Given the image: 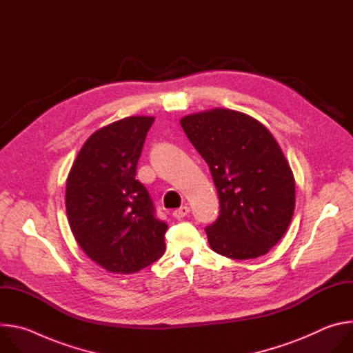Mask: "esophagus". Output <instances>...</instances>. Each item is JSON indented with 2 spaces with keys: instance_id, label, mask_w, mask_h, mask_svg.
I'll use <instances>...</instances> for the list:
<instances>
[{
  "instance_id": "34e87169",
  "label": "esophagus",
  "mask_w": 353,
  "mask_h": 353,
  "mask_svg": "<svg viewBox=\"0 0 353 353\" xmlns=\"http://www.w3.org/2000/svg\"><path fill=\"white\" fill-rule=\"evenodd\" d=\"M190 214V208L187 207V205H184V207H181V208H179V210H176L174 212H173V216L176 218V219H183L184 216H187Z\"/></svg>"
}]
</instances>
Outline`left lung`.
<instances>
[{"label": "left lung", "instance_id": "8db88e82", "mask_svg": "<svg viewBox=\"0 0 353 353\" xmlns=\"http://www.w3.org/2000/svg\"><path fill=\"white\" fill-rule=\"evenodd\" d=\"M180 124L219 195V216L205 228L211 248L233 260L267 254L288 230L296 201L276 139L259 120L229 109L194 113Z\"/></svg>", "mask_w": 353, "mask_h": 353}]
</instances>
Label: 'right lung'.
<instances>
[{
	"label": "right lung",
	"mask_w": 353,
	"mask_h": 353,
	"mask_svg": "<svg viewBox=\"0 0 353 353\" xmlns=\"http://www.w3.org/2000/svg\"><path fill=\"white\" fill-rule=\"evenodd\" d=\"M154 120L125 117L93 132L67 179L72 234L83 253L109 272H138L165 253L168 225L155 218L148 190L135 179Z\"/></svg>",
	"instance_id": "1"
}]
</instances>
